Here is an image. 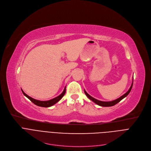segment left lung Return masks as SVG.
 Returning <instances> with one entry per match:
<instances>
[{
    "mask_svg": "<svg viewBox=\"0 0 151 151\" xmlns=\"http://www.w3.org/2000/svg\"><path fill=\"white\" fill-rule=\"evenodd\" d=\"M133 82H134V80H133ZM133 82L132 83V85H131L130 88H129V90H128V91L127 93H126L122 95V96H121L119 98H118V99H117L116 100H114V101H110V102L101 101H99V100H97V99H96L94 98V97H91L90 95H89L86 92L85 90H84V92H85V94L86 95V96L88 97V98H89L90 100H91L92 101H93L95 104L99 105L100 106H102V107H111V106H113L114 105H116V104H118V102H119L122 99L124 98V97H126L129 94V93L130 92V91L132 90V86H133Z\"/></svg>",
    "mask_w": 151,
    "mask_h": 151,
    "instance_id": "1",
    "label": "left lung"
}]
</instances>
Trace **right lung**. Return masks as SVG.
<instances>
[{"instance_id": "add662e5", "label": "right lung", "mask_w": 151, "mask_h": 151, "mask_svg": "<svg viewBox=\"0 0 151 151\" xmlns=\"http://www.w3.org/2000/svg\"><path fill=\"white\" fill-rule=\"evenodd\" d=\"M22 90V92L24 94V95L27 97V98L31 102H32L34 104H35L36 105H38V106H40V107H51V106H52L53 105H54L55 104H56L57 102H58L62 98V97H63V96L65 95V94L66 93V87L65 88V89H64L63 93H62L60 95L55 97V98H54V99H52L49 100V101H38V100H37V99H35L32 98V97L29 96L27 94H26L22 90Z\"/></svg>"}]
</instances>
